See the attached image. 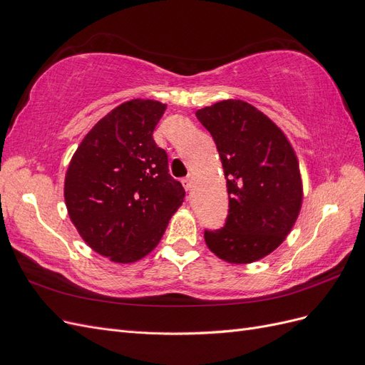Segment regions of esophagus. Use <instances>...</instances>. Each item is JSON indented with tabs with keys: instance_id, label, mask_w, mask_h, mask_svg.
<instances>
[{
	"instance_id": "obj_1",
	"label": "esophagus",
	"mask_w": 365,
	"mask_h": 365,
	"mask_svg": "<svg viewBox=\"0 0 365 365\" xmlns=\"http://www.w3.org/2000/svg\"><path fill=\"white\" fill-rule=\"evenodd\" d=\"M182 185H184V189H185L187 192H190V190L193 189V178H192L190 175L185 176V178L182 180Z\"/></svg>"
}]
</instances>
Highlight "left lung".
<instances>
[{
    "label": "left lung",
    "mask_w": 365,
    "mask_h": 365,
    "mask_svg": "<svg viewBox=\"0 0 365 365\" xmlns=\"http://www.w3.org/2000/svg\"><path fill=\"white\" fill-rule=\"evenodd\" d=\"M212 134L227 180L228 215L205 230L207 247L228 263H252L289 235L303 201L300 168L282 129L244 101H222L196 111Z\"/></svg>",
    "instance_id": "1"
}]
</instances>
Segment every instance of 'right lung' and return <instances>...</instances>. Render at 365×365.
<instances>
[{
  "mask_svg": "<svg viewBox=\"0 0 365 365\" xmlns=\"http://www.w3.org/2000/svg\"><path fill=\"white\" fill-rule=\"evenodd\" d=\"M164 111V103L143 98L114 108L85 135L65 175L71 222L96 252L117 263L148 256L184 201L168 153L152 137Z\"/></svg>",
  "mask_w": 365,
  "mask_h": 365,
  "instance_id": "add662e5",
  "label": "right lung"
}]
</instances>
